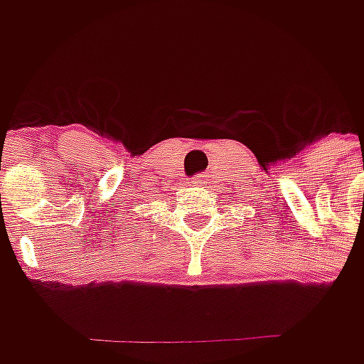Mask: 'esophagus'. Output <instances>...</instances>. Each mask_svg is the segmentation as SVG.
Here are the masks:
<instances>
[{"instance_id":"34e87169","label":"esophagus","mask_w":364,"mask_h":364,"mask_svg":"<svg viewBox=\"0 0 364 364\" xmlns=\"http://www.w3.org/2000/svg\"><path fill=\"white\" fill-rule=\"evenodd\" d=\"M192 184H194V186H206V184H208V176H206V172H200V174L194 176V178H192Z\"/></svg>"}]
</instances>
